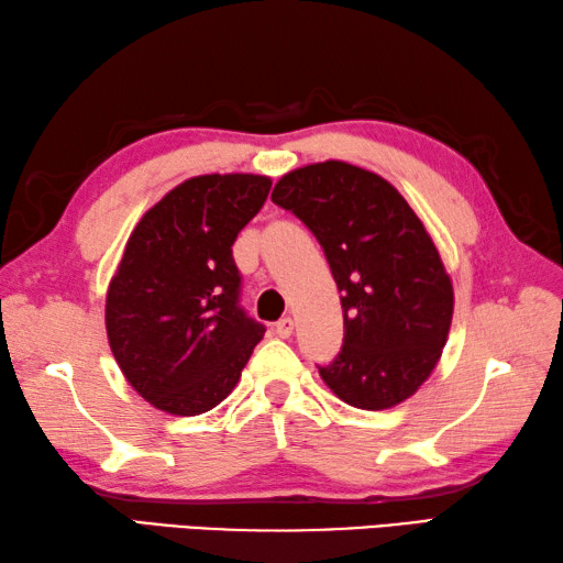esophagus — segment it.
<instances>
[{
  "label": "esophagus",
  "instance_id": "1",
  "mask_svg": "<svg viewBox=\"0 0 563 563\" xmlns=\"http://www.w3.org/2000/svg\"><path fill=\"white\" fill-rule=\"evenodd\" d=\"M274 332H277L279 338H289L291 332H294V320H291V318L277 320V325H274Z\"/></svg>",
  "mask_w": 563,
  "mask_h": 563
}]
</instances>
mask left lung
<instances>
[{
  "label": "left lung",
  "mask_w": 563,
  "mask_h": 563,
  "mask_svg": "<svg viewBox=\"0 0 563 563\" xmlns=\"http://www.w3.org/2000/svg\"><path fill=\"white\" fill-rule=\"evenodd\" d=\"M272 201L316 235L342 294V347L318 364L332 394L362 410L416 394L454 311L452 282L416 211L386 179L338 159L284 175Z\"/></svg>",
  "instance_id": "1"
}]
</instances>
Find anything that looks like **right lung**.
<instances>
[{"label": "right lung", "mask_w": 563, "mask_h": 563, "mask_svg": "<svg viewBox=\"0 0 563 563\" xmlns=\"http://www.w3.org/2000/svg\"><path fill=\"white\" fill-rule=\"evenodd\" d=\"M272 189L260 175H203L172 189L125 245L107 296L123 376L147 404L199 416L233 391L265 325L240 306L238 233Z\"/></svg>", "instance_id": "right-lung-1"}]
</instances>
